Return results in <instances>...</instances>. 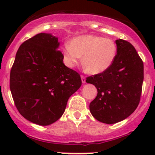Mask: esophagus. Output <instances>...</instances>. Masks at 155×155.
I'll return each instance as SVG.
<instances>
[{
    "label": "esophagus",
    "mask_w": 155,
    "mask_h": 155,
    "mask_svg": "<svg viewBox=\"0 0 155 155\" xmlns=\"http://www.w3.org/2000/svg\"><path fill=\"white\" fill-rule=\"evenodd\" d=\"M81 81L83 84L86 83V78L84 76V75H81Z\"/></svg>",
    "instance_id": "obj_1"
}]
</instances>
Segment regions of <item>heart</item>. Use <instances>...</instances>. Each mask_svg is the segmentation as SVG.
I'll list each match as a JSON object with an SVG mask.
<instances>
[{"label":"heart","mask_w":155,"mask_h":155,"mask_svg":"<svg viewBox=\"0 0 155 155\" xmlns=\"http://www.w3.org/2000/svg\"><path fill=\"white\" fill-rule=\"evenodd\" d=\"M118 53L116 42L100 35H82L72 39L63 48V60L68 68L82 64L91 74L104 73L113 66Z\"/></svg>","instance_id":"obj_1"}]
</instances>
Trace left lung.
Segmentation results:
<instances>
[{
	"label": "left lung",
	"mask_w": 155,
	"mask_h": 155,
	"mask_svg": "<svg viewBox=\"0 0 155 155\" xmlns=\"http://www.w3.org/2000/svg\"><path fill=\"white\" fill-rule=\"evenodd\" d=\"M118 53L113 66L86 80L95 86L96 98L90 103L91 115L103 124H113L134 113L140 99L143 64L132 44L116 40Z\"/></svg>",
	"instance_id": "left-lung-1"
}]
</instances>
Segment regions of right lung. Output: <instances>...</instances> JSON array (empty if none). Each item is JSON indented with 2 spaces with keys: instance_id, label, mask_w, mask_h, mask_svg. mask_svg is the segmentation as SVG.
<instances>
[{
  "instance_id": "right-lung-1",
  "label": "right lung",
  "mask_w": 155,
  "mask_h": 155,
  "mask_svg": "<svg viewBox=\"0 0 155 155\" xmlns=\"http://www.w3.org/2000/svg\"><path fill=\"white\" fill-rule=\"evenodd\" d=\"M58 38L39 33L24 42L10 74V89L20 114L48 126L61 118L70 97L81 85L76 71L63 62Z\"/></svg>"
}]
</instances>
